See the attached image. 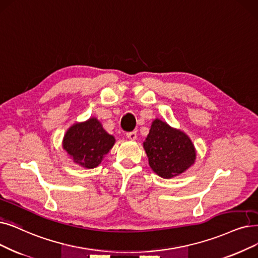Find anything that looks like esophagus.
<instances>
[{
    "label": "esophagus",
    "instance_id": "esophagus-1",
    "mask_svg": "<svg viewBox=\"0 0 258 258\" xmlns=\"http://www.w3.org/2000/svg\"><path fill=\"white\" fill-rule=\"evenodd\" d=\"M127 138L131 141H136L137 140V132L136 131H132V132H128L127 133Z\"/></svg>",
    "mask_w": 258,
    "mask_h": 258
}]
</instances>
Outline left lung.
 Returning a JSON list of instances; mask_svg holds the SVG:
<instances>
[{
	"label": "left lung",
	"instance_id": "left-lung-1",
	"mask_svg": "<svg viewBox=\"0 0 258 258\" xmlns=\"http://www.w3.org/2000/svg\"><path fill=\"white\" fill-rule=\"evenodd\" d=\"M143 146L149 166L164 179L177 177L187 170L196 160V149L190 139L159 118L152 121Z\"/></svg>",
	"mask_w": 258,
	"mask_h": 258
}]
</instances>
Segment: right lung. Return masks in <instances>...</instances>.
I'll list each match as a JSON object with an SVG mask.
<instances>
[{"label":"right lung","mask_w":258,"mask_h":258,"mask_svg":"<svg viewBox=\"0 0 258 258\" xmlns=\"http://www.w3.org/2000/svg\"><path fill=\"white\" fill-rule=\"evenodd\" d=\"M114 143V137L102 128L100 121L91 117L68 129L62 147L74 163L91 169L98 166Z\"/></svg>","instance_id":"1"}]
</instances>
